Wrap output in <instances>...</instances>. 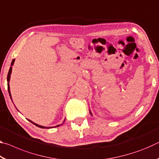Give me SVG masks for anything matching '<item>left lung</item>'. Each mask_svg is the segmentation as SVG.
Instances as JSON below:
<instances>
[{
    "label": "left lung",
    "instance_id": "8db88e82",
    "mask_svg": "<svg viewBox=\"0 0 159 159\" xmlns=\"http://www.w3.org/2000/svg\"><path fill=\"white\" fill-rule=\"evenodd\" d=\"M90 114H91V115H92V116H93V114H92V113H91V111H90Z\"/></svg>",
    "mask_w": 159,
    "mask_h": 159
}]
</instances>
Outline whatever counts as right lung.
I'll return each instance as SVG.
<instances>
[{"instance_id":"obj_1","label":"right lung","mask_w":159,"mask_h":159,"mask_svg":"<svg viewBox=\"0 0 159 159\" xmlns=\"http://www.w3.org/2000/svg\"><path fill=\"white\" fill-rule=\"evenodd\" d=\"M14 62H15V59H14V60H12V61L11 66H10V69H9V72H8V74H7V81L8 82V83H7V89H8V93H9V95H10V98H11V99H12V96H11V94H10L9 82H10V75H11V73H12V66L13 65V64H14ZM28 120H29V119H28ZM29 121H30L31 123H33V124H34L35 125H36L37 127H39V128H52V127H45V126L40 125H39V124H36V123H34L33 121H31V120H29ZM64 122H63V123H64ZM61 125H62V124H61ZM58 126H60V125H56L55 127H58Z\"/></svg>"}]
</instances>
